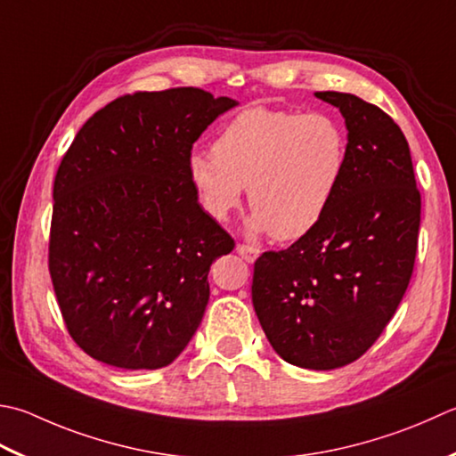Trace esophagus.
<instances>
[{
  "label": "esophagus",
  "instance_id": "esophagus-1",
  "mask_svg": "<svg viewBox=\"0 0 456 456\" xmlns=\"http://www.w3.org/2000/svg\"><path fill=\"white\" fill-rule=\"evenodd\" d=\"M237 253L243 256L247 263H255L258 255H261V251H258L256 247H251V245H237Z\"/></svg>",
  "mask_w": 456,
  "mask_h": 456
}]
</instances>
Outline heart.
<instances>
[{"label":"heart","instance_id":"heart-1","mask_svg":"<svg viewBox=\"0 0 456 456\" xmlns=\"http://www.w3.org/2000/svg\"><path fill=\"white\" fill-rule=\"evenodd\" d=\"M347 164V134L334 116L251 106L221 128L213 154H190L187 180L217 221L240 208L248 185V229L297 240L332 209Z\"/></svg>","mask_w":456,"mask_h":456}]
</instances>
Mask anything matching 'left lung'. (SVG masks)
I'll use <instances>...</instances> for the list:
<instances>
[{"label": "left lung", "instance_id": "1", "mask_svg": "<svg viewBox=\"0 0 456 456\" xmlns=\"http://www.w3.org/2000/svg\"><path fill=\"white\" fill-rule=\"evenodd\" d=\"M340 109L350 164L324 221L255 263L253 306L284 362L336 370L370 350L411 279L421 195L403 132L347 93H314Z\"/></svg>", "mask_w": 456, "mask_h": 456}]
</instances>
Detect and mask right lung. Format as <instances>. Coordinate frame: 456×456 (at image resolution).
Instances as JSON below:
<instances>
[{"instance_id": "right-lung-1", "label": "right lung", "mask_w": 456, "mask_h": 456, "mask_svg": "<svg viewBox=\"0 0 456 456\" xmlns=\"http://www.w3.org/2000/svg\"><path fill=\"white\" fill-rule=\"evenodd\" d=\"M237 104L193 86L120 96L62 158L49 271L69 334L91 358L166 368L200 328L209 266L235 243L200 205L187 158Z\"/></svg>"}]
</instances>
